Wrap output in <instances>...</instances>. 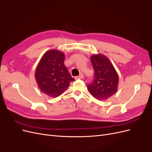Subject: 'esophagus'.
Listing matches in <instances>:
<instances>
[{"instance_id": "34e87169", "label": "esophagus", "mask_w": 152, "mask_h": 152, "mask_svg": "<svg viewBox=\"0 0 152 152\" xmlns=\"http://www.w3.org/2000/svg\"><path fill=\"white\" fill-rule=\"evenodd\" d=\"M84 78V75H80L79 76H77L75 77V79H82Z\"/></svg>"}]
</instances>
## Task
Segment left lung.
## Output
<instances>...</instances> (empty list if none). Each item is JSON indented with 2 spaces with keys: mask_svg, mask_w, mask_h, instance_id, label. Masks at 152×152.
Segmentation results:
<instances>
[{
  "mask_svg": "<svg viewBox=\"0 0 152 152\" xmlns=\"http://www.w3.org/2000/svg\"><path fill=\"white\" fill-rule=\"evenodd\" d=\"M91 61L94 71V79L87 85V89L94 98L106 100L116 93L118 76L112 64L103 54H94Z\"/></svg>",
  "mask_w": 152,
  "mask_h": 152,
  "instance_id": "obj_1",
  "label": "left lung"
}]
</instances>
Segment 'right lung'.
I'll return each mask as SVG.
<instances>
[{
  "label": "right lung",
  "mask_w": 152,
  "mask_h": 152,
  "mask_svg": "<svg viewBox=\"0 0 152 152\" xmlns=\"http://www.w3.org/2000/svg\"><path fill=\"white\" fill-rule=\"evenodd\" d=\"M65 57V54L59 50H48L37 66L35 77L38 86L50 97H58L75 80L64 65Z\"/></svg>",
  "instance_id": "add662e5"
}]
</instances>
